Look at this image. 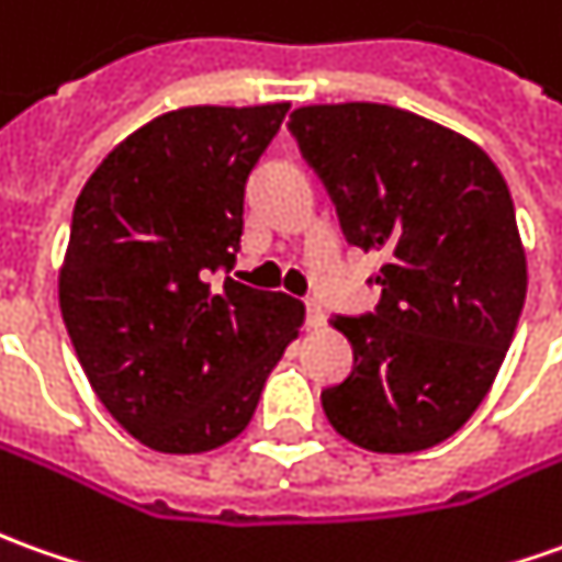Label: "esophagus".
Listing matches in <instances>:
<instances>
[{"label":"esophagus","instance_id":"esophagus-1","mask_svg":"<svg viewBox=\"0 0 562 562\" xmlns=\"http://www.w3.org/2000/svg\"><path fill=\"white\" fill-rule=\"evenodd\" d=\"M326 326V311L319 301H307V329H323Z\"/></svg>","mask_w":562,"mask_h":562}]
</instances>
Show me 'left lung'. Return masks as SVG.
<instances>
[{
    "instance_id": "8db88e82",
    "label": "left lung",
    "mask_w": 562,
    "mask_h": 562,
    "mask_svg": "<svg viewBox=\"0 0 562 562\" xmlns=\"http://www.w3.org/2000/svg\"><path fill=\"white\" fill-rule=\"evenodd\" d=\"M362 251H381L378 311L335 316L353 372L323 391L329 425L381 456L422 452L471 418L526 301L514 202L471 137L387 104H311L289 120Z\"/></svg>"
}]
</instances>
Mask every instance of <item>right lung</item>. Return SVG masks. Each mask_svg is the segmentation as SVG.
Wrapping results in <instances>:
<instances>
[{
    "mask_svg": "<svg viewBox=\"0 0 562 562\" xmlns=\"http://www.w3.org/2000/svg\"><path fill=\"white\" fill-rule=\"evenodd\" d=\"M289 104L181 106L120 140L72 209L60 316L104 409L137 442L200 456L236 440L304 304L236 280L246 181Z\"/></svg>",
    "mask_w": 562,
    "mask_h": 562,
    "instance_id": "add662e5",
    "label": "right lung"
}]
</instances>
